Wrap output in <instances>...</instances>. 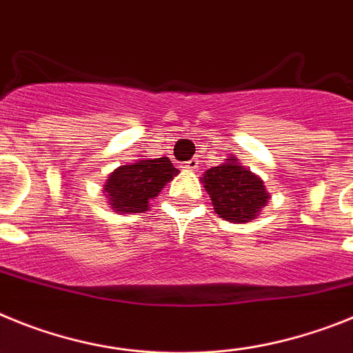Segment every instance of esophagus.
I'll return each mask as SVG.
<instances>
[{
	"label": "esophagus",
	"mask_w": 353,
	"mask_h": 353,
	"mask_svg": "<svg viewBox=\"0 0 353 353\" xmlns=\"http://www.w3.org/2000/svg\"><path fill=\"white\" fill-rule=\"evenodd\" d=\"M185 168H188V170H197V168H199V159L197 158H192L188 161V163L185 165Z\"/></svg>",
	"instance_id": "34e87169"
}]
</instances>
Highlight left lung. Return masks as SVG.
<instances>
[{
    "label": "left lung",
    "mask_w": 353,
    "mask_h": 353,
    "mask_svg": "<svg viewBox=\"0 0 353 353\" xmlns=\"http://www.w3.org/2000/svg\"><path fill=\"white\" fill-rule=\"evenodd\" d=\"M201 181L213 202L214 213L228 222H249L268 202L263 181L236 158L206 170Z\"/></svg>",
    "instance_id": "8db88e82"
}]
</instances>
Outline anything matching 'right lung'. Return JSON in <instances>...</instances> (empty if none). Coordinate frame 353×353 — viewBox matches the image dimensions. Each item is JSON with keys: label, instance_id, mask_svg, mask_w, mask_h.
Wrapping results in <instances>:
<instances>
[{"label": "right lung", "instance_id": "obj_1", "mask_svg": "<svg viewBox=\"0 0 353 353\" xmlns=\"http://www.w3.org/2000/svg\"><path fill=\"white\" fill-rule=\"evenodd\" d=\"M177 172L179 170L168 158L139 159L131 165H121L110 174L104 185V195L110 208L117 213H143L149 208V201Z\"/></svg>", "mask_w": 353, "mask_h": 353}]
</instances>
